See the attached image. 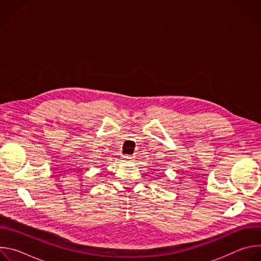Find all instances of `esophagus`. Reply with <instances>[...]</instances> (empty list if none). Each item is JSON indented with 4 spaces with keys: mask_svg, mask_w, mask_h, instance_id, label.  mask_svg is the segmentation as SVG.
<instances>
[{
    "mask_svg": "<svg viewBox=\"0 0 261 261\" xmlns=\"http://www.w3.org/2000/svg\"><path fill=\"white\" fill-rule=\"evenodd\" d=\"M123 161H124V162H126V163H132V161H133V157H131V156H124Z\"/></svg>",
    "mask_w": 261,
    "mask_h": 261,
    "instance_id": "esophagus-1",
    "label": "esophagus"
}]
</instances>
